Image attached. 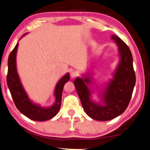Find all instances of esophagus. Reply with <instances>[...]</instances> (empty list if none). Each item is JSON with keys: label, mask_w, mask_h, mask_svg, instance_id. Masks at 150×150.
I'll return each mask as SVG.
<instances>
[{"label": "esophagus", "mask_w": 150, "mask_h": 150, "mask_svg": "<svg viewBox=\"0 0 150 150\" xmlns=\"http://www.w3.org/2000/svg\"><path fill=\"white\" fill-rule=\"evenodd\" d=\"M77 76H78V72H76V71H72V72H70V76L72 78L76 77Z\"/></svg>", "instance_id": "esophagus-1"}]
</instances>
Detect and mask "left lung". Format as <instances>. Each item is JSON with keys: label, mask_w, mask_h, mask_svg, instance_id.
Segmentation results:
<instances>
[{"label": "left lung", "mask_w": 150, "mask_h": 150, "mask_svg": "<svg viewBox=\"0 0 150 150\" xmlns=\"http://www.w3.org/2000/svg\"><path fill=\"white\" fill-rule=\"evenodd\" d=\"M111 38L118 48L120 61L113 78L104 86L100 92V102L92 100V84L90 74L78 77L74 84L79 96L82 107L88 116L98 121H108L122 114L130 101L136 84V75L133 67V58L128 46L114 34Z\"/></svg>", "instance_id": "obj_1"}]
</instances>
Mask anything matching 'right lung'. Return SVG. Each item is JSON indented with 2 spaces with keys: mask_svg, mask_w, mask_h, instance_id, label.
Returning a JSON list of instances; mask_svg holds the SVG:
<instances>
[{
  "mask_svg": "<svg viewBox=\"0 0 150 150\" xmlns=\"http://www.w3.org/2000/svg\"><path fill=\"white\" fill-rule=\"evenodd\" d=\"M24 34L23 36L26 35ZM22 36V37H23ZM21 37V38H22ZM18 42L8 56L7 84L16 106L24 116L34 121H46L54 117L60 110L64 86L70 80L67 73L58 81L54 89L55 102L49 107H42L33 102L28 98L21 82L16 69V52Z\"/></svg>",
  "mask_w": 150,
  "mask_h": 150,
  "instance_id": "1",
  "label": "right lung"
}]
</instances>
